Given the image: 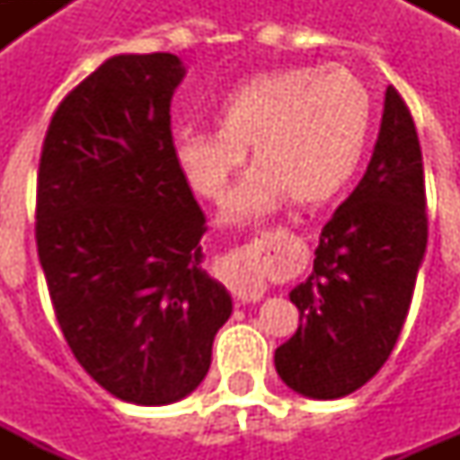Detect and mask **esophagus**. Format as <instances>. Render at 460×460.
I'll list each match as a JSON object with an SVG mask.
<instances>
[{"instance_id":"esophagus-1","label":"esophagus","mask_w":460,"mask_h":460,"mask_svg":"<svg viewBox=\"0 0 460 460\" xmlns=\"http://www.w3.org/2000/svg\"><path fill=\"white\" fill-rule=\"evenodd\" d=\"M251 298H256V296H251ZM246 300H249V298H246Z\"/></svg>"}]
</instances>
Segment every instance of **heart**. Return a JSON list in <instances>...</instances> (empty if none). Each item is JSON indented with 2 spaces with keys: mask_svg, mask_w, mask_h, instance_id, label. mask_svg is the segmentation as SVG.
Returning <instances> with one entry per match:
<instances>
[{
  "mask_svg": "<svg viewBox=\"0 0 460 460\" xmlns=\"http://www.w3.org/2000/svg\"><path fill=\"white\" fill-rule=\"evenodd\" d=\"M372 118L369 88L345 66L269 71L224 95L219 130L177 132L172 157L191 190L221 201L251 147L256 164L221 214L226 224H246L288 197L303 207L338 197L365 157Z\"/></svg>",
  "mask_w": 460,
  "mask_h": 460,
  "instance_id": "heart-1",
  "label": "heart"
}]
</instances>
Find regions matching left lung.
<instances>
[{
    "label": "left lung",
    "instance_id": "1",
    "mask_svg": "<svg viewBox=\"0 0 460 460\" xmlns=\"http://www.w3.org/2000/svg\"><path fill=\"white\" fill-rule=\"evenodd\" d=\"M421 147L409 108L389 85L372 160L320 231L313 273L290 290L296 335L276 372L310 399H340L392 355L426 253Z\"/></svg>",
    "mask_w": 460,
    "mask_h": 460
}]
</instances>
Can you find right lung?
<instances>
[{
  "label": "right lung",
  "mask_w": 460,
  "mask_h": 460,
  "mask_svg": "<svg viewBox=\"0 0 460 460\" xmlns=\"http://www.w3.org/2000/svg\"><path fill=\"white\" fill-rule=\"evenodd\" d=\"M174 54H118L58 105L39 164L36 246L56 320L105 392L140 406L190 396L229 320L204 269V214L172 157Z\"/></svg>",
  "instance_id": "1"
}]
</instances>
